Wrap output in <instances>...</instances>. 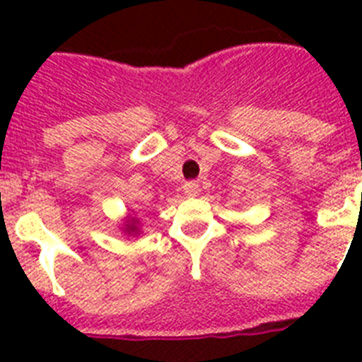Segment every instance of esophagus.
Returning <instances> with one entry per match:
<instances>
[{"mask_svg":"<svg viewBox=\"0 0 362 362\" xmlns=\"http://www.w3.org/2000/svg\"><path fill=\"white\" fill-rule=\"evenodd\" d=\"M183 190L187 196L194 197L199 194V185H197V181H187V183L183 185Z\"/></svg>","mask_w":362,"mask_h":362,"instance_id":"34e87169","label":"esophagus"}]
</instances>
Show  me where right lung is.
Returning a JSON list of instances; mask_svg holds the SVG:
<instances>
[{"mask_svg": "<svg viewBox=\"0 0 362 362\" xmlns=\"http://www.w3.org/2000/svg\"><path fill=\"white\" fill-rule=\"evenodd\" d=\"M124 230H127V232H129V233H134V232H137V226H136V221H129V223H127V228H124Z\"/></svg>", "mask_w": 362, "mask_h": 362, "instance_id": "1", "label": "right lung"}]
</instances>
